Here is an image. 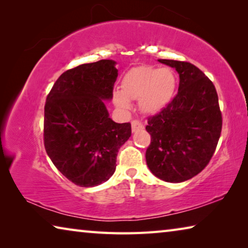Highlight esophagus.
I'll return each mask as SVG.
<instances>
[{
  "mask_svg": "<svg viewBox=\"0 0 248 248\" xmlns=\"http://www.w3.org/2000/svg\"><path fill=\"white\" fill-rule=\"evenodd\" d=\"M131 129H132V132L139 131V130L143 129V124H142L141 121H139V120H132Z\"/></svg>",
  "mask_w": 248,
  "mask_h": 248,
  "instance_id": "obj_1",
  "label": "esophagus"
}]
</instances>
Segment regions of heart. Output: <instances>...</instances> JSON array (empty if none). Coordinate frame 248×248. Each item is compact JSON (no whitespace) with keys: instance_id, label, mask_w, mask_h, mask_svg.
<instances>
[{"instance_id":"1","label":"heart","mask_w":248,"mask_h":248,"mask_svg":"<svg viewBox=\"0 0 248 248\" xmlns=\"http://www.w3.org/2000/svg\"><path fill=\"white\" fill-rule=\"evenodd\" d=\"M177 77L170 68L141 65L133 68L121 81V91L112 94L118 107L127 108L129 99H139V107L146 114H154L166 107L173 99Z\"/></svg>"}]
</instances>
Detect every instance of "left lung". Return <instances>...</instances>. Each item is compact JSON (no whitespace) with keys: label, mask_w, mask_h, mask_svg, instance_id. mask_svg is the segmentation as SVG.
I'll list each match as a JSON object with an SVG mask.
<instances>
[{"label":"left lung","mask_w":248,"mask_h":248,"mask_svg":"<svg viewBox=\"0 0 248 248\" xmlns=\"http://www.w3.org/2000/svg\"><path fill=\"white\" fill-rule=\"evenodd\" d=\"M158 61L177 71L179 86L171 102L148 118L146 164L159 179L182 183L198 175L215 153L222 130L219 98L213 83L196 65Z\"/></svg>","instance_id":"8db88e82"}]
</instances>
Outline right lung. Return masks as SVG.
Instances as JSON below:
<instances>
[{
	"label": "right lung",
	"mask_w": 248,
	"mask_h": 248,
	"mask_svg": "<svg viewBox=\"0 0 248 248\" xmlns=\"http://www.w3.org/2000/svg\"><path fill=\"white\" fill-rule=\"evenodd\" d=\"M112 60L70 69L53 84L45 104L44 144L54 166L70 182L94 187L111 177L130 123L109 118L104 100L112 98L118 70Z\"/></svg>",
	"instance_id": "1"
}]
</instances>
